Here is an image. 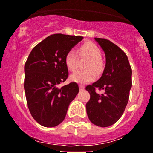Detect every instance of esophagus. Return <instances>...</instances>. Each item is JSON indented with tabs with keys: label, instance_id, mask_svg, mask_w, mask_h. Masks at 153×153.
<instances>
[{
	"label": "esophagus",
	"instance_id": "34e87169",
	"mask_svg": "<svg viewBox=\"0 0 153 153\" xmlns=\"http://www.w3.org/2000/svg\"><path fill=\"white\" fill-rule=\"evenodd\" d=\"M79 88H80V90H84V88H85V87H84V85H79Z\"/></svg>",
	"mask_w": 153,
	"mask_h": 153
}]
</instances>
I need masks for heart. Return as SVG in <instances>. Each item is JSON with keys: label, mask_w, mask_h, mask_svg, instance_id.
<instances>
[{"label": "heart", "mask_w": 153, "mask_h": 153, "mask_svg": "<svg viewBox=\"0 0 153 153\" xmlns=\"http://www.w3.org/2000/svg\"><path fill=\"white\" fill-rule=\"evenodd\" d=\"M80 53L81 56H84L90 58L87 65V69L89 70H78L72 74L70 79L74 82L78 84H87L91 82L96 78V74L93 71L90 70L93 68L96 72H100L103 67V63L101 60V51L99 47L93 42H87L81 45L80 48ZM65 62L68 69L71 71H75L78 67V54L75 50L72 49L66 54Z\"/></svg>", "instance_id": "b5f03b06"}]
</instances>
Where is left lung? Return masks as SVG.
<instances>
[{
    "instance_id": "8db88e82",
    "label": "left lung",
    "mask_w": 153,
    "mask_h": 153,
    "mask_svg": "<svg viewBox=\"0 0 153 153\" xmlns=\"http://www.w3.org/2000/svg\"><path fill=\"white\" fill-rule=\"evenodd\" d=\"M105 54V67L101 78L86 87L90 99L86 105L92 123L108 127L114 124L123 114L131 88V68L126 54L117 45L102 38H95ZM96 88L105 93L99 94Z\"/></svg>"
}]
</instances>
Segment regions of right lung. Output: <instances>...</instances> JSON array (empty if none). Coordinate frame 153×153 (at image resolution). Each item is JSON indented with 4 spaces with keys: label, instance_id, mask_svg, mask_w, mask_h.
Listing matches in <instances>:
<instances>
[{
    "label": "right lung",
    "instance_id": "add662e5",
    "mask_svg": "<svg viewBox=\"0 0 153 153\" xmlns=\"http://www.w3.org/2000/svg\"><path fill=\"white\" fill-rule=\"evenodd\" d=\"M82 36L53 34L37 44L25 65L24 88L28 108L41 126L54 127L65 119L69 104L79 91L72 82L59 88L68 78L66 55Z\"/></svg>",
    "mask_w": 153,
    "mask_h": 153
}]
</instances>
